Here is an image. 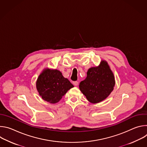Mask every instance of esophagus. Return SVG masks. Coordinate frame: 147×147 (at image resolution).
<instances>
[{
    "mask_svg": "<svg viewBox=\"0 0 147 147\" xmlns=\"http://www.w3.org/2000/svg\"><path fill=\"white\" fill-rule=\"evenodd\" d=\"M73 84H74L75 86H78V82L77 81H74V82H73Z\"/></svg>",
    "mask_w": 147,
    "mask_h": 147,
    "instance_id": "34e87169",
    "label": "esophagus"
}]
</instances>
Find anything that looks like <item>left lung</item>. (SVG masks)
I'll use <instances>...</instances> for the list:
<instances>
[{
    "instance_id": "8db88e82",
    "label": "left lung",
    "mask_w": 147,
    "mask_h": 147,
    "mask_svg": "<svg viewBox=\"0 0 147 147\" xmlns=\"http://www.w3.org/2000/svg\"><path fill=\"white\" fill-rule=\"evenodd\" d=\"M86 78L81 81L79 88L88 100L92 103L105 99L113 90L115 80L113 72L105 60L97 67H91Z\"/></svg>"
}]
</instances>
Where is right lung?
I'll list each match as a JSON object with an SVG mask.
<instances>
[{"label":"right lung","instance_id":"obj_1","mask_svg":"<svg viewBox=\"0 0 147 147\" xmlns=\"http://www.w3.org/2000/svg\"><path fill=\"white\" fill-rule=\"evenodd\" d=\"M36 87L39 95L44 100L56 103L74 86L58 70L47 68L38 77Z\"/></svg>","mask_w":147,"mask_h":147}]
</instances>
